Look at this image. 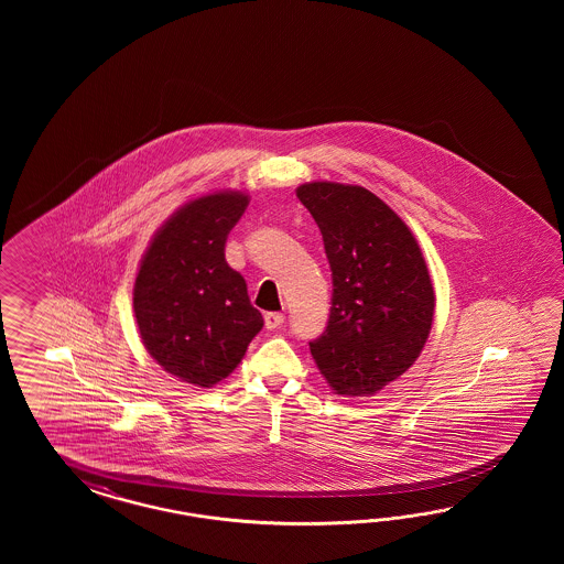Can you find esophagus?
I'll return each mask as SVG.
<instances>
[{
	"mask_svg": "<svg viewBox=\"0 0 564 564\" xmlns=\"http://www.w3.org/2000/svg\"><path fill=\"white\" fill-rule=\"evenodd\" d=\"M283 323H285V316H283V314H279V312H269V314H264V326H267L269 330L279 328Z\"/></svg>",
	"mask_w": 564,
	"mask_h": 564,
	"instance_id": "34e87169",
	"label": "esophagus"
}]
</instances>
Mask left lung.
Returning a JSON list of instances; mask_svg holds the SVG:
<instances>
[{"label":"left lung","mask_w":564,"mask_h":564,"mask_svg":"<svg viewBox=\"0 0 564 564\" xmlns=\"http://www.w3.org/2000/svg\"><path fill=\"white\" fill-rule=\"evenodd\" d=\"M297 198L318 225L333 273L312 358L337 394L368 397L410 370L426 345L434 288L410 227L370 189L312 182Z\"/></svg>","instance_id":"obj_1"}]
</instances>
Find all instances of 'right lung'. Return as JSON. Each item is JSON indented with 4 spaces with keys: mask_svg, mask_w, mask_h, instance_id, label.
<instances>
[{
    "mask_svg": "<svg viewBox=\"0 0 564 564\" xmlns=\"http://www.w3.org/2000/svg\"><path fill=\"white\" fill-rule=\"evenodd\" d=\"M246 206L241 192L189 200L140 260L134 314L142 343L163 370L194 387L231 375L264 325L243 276L225 260V241Z\"/></svg>",
    "mask_w": 564,
    "mask_h": 564,
    "instance_id": "obj_1",
    "label": "right lung"
}]
</instances>
